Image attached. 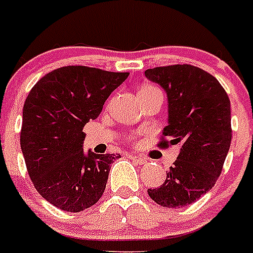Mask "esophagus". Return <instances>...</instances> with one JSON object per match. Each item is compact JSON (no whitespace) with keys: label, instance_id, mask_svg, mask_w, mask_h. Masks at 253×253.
<instances>
[{"label":"esophagus","instance_id":"obj_1","mask_svg":"<svg viewBox=\"0 0 253 253\" xmlns=\"http://www.w3.org/2000/svg\"><path fill=\"white\" fill-rule=\"evenodd\" d=\"M131 159L134 162H136V165H146L147 163V158L144 157H138V155H131Z\"/></svg>","mask_w":253,"mask_h":253}]
</instances>
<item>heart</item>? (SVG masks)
<instances>
[{
    "label": "heart",
    "mask_w": 253,
    "mask_h": 253,
    "mask_svg": "<svg viewBox=\"0 0 253 253\" xmlns=\"http://www.w3.org/2000/svg\"><path fill=\"white\" fill-rule=\"evenodd\" d=\"M152 88H155V87H151V86H147V87H143V88H140L139 91H143V90H152Z\"/></svg>",
    "instance_id": "obj_1"
}]
</instances>
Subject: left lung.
Returning <instances> with one entry per match:
<instances>
[{"instance_id":"8db88e82","label":"left lung","mask_w":253,"mask_h":253,"mask_svg":"<svg viewBox=\"0 0 253 253\" xmlns=\"http://www.w3.org/2000/svg\"><path fill=\"white\" fill-rule=\"evenodd\" d=\"M144 75L169 99V125L158 146H180L165 183L147 192L162 207H184L211 190L221 173L232 139L229 98L213 75L192 65L154 67Z\"/></svg>"}]
</instances>
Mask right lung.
Segmentation results:
<instances>
[{
	"mask_svg": "<svg viewBox=\"0 0 253 253\" xmlns=\"http://www.w3.org/2000/svg\"><path fill=\"white\" fill-rule=\"evenodd\" d=\"M128 73L65 66L42 77L25 101L21 150L40 195L55 207L80 212L101 199L117 154L84 151V127Z\"/></svg>",
	"mask_w": 253,
	"mask_h": 253,
	"instance_id": "add662e5",
	"label": "right lung"
}]
</instances>
